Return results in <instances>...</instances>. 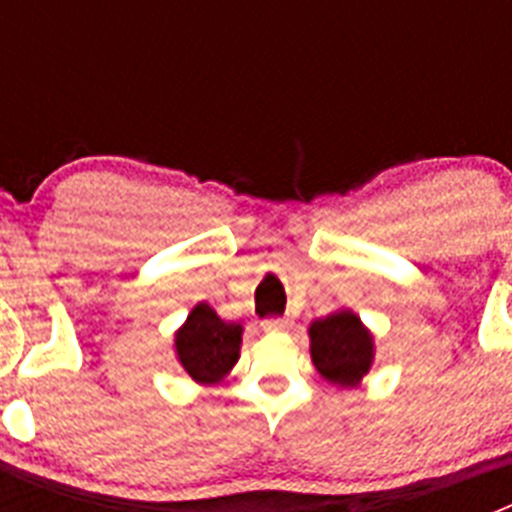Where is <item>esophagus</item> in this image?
<instances>
[{
    "mask_svg": "<svg viewBox=\"0 0 512 512\" xmlns=\"http://www.w3.org/2000/svg\"><path fill=\"white\" fill-rule=\"evenodd\" d=\"M261 328L266 330V333H284V330L292 328V320L289 318H269L261 323Z\"/></svg>",
    "mask_w": 512,
    "mask_h": 512,
    "instance_id": "obj_1",
    "label": "esophagus"
}]
</instances>
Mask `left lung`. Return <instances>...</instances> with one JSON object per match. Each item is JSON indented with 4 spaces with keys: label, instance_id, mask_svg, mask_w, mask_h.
Listing matches in <instances>:
<instances>
[{
    "label": "left lung",
    "instance_id": "obj_1",
    "mask_svg": "<svg viewBox=\"0 0 512 512\" xmlns=\"http://www.w3.org/2000/svg\"><path fill=\"white\" fill-rule=\"evenodd\" d=\"M310 359L325 382L336 387H359L374 364V336L354 310L341 307L312 320Z\"/></svg>",
    "mask_w": 512,
    "mask_h": 512
}]
</instances>
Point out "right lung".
<instances>
[{
  "label": "right lung",
  "instance_id": "1",
  "mask_svg": "<svg viewBox=\"0 0 512 512\" xmlns=\"http://www.w3.org/2000/svg\"><path fill=\"white\" fill-rule=\"evenodd\" d=\"M243 325L228 323L207 302H197L174 333V356L197 384H217L241 359Z\"/></svg>",
  "mask_w": 512,
  "mask_h": 512
}]
</instances>
